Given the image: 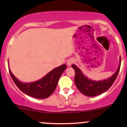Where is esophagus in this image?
Returning <instances> with one entry per match:
<instances>
[{
	"label": "esophagus",
	"mask_w": 127,
	"mask_h": 127,
	"mask_svg": "<svg viewBox=\"0 0 127 127\" xmlns=\"http://www.w3.org/2000/svg\"><path fill=\"white\" fill-rule=\"evenodd\" d=\"M74 60H72V59H69V60H68L67 61V63H66V64H67V65L68 66H71L72 64L73 63H74Z\"/></svg>",
	"instance_id": "esophagus-1"
}]
</instances>
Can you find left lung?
I'll return each mask as SVG.
<instances>
[{"label": "left lung", "mask_w": 127, "mask_h": 127, "mask_svg": "<svg viewBox=\"0 0 127 127\" xmlns=\"http://www.w3.org/2000/svg\"><path fill=\"white\" fill-rule=\"evenodd\" d=\"M121 63V58H119V64L117 71L114 74L107 79L101 80H94L85 76L81 70L75 64L72 65V67L75 72L74 81L79 90L85 96L93 97L99 95L109 89L117 78L119 72Z\"/></svg>", "instance_id": "8db88e82"}]
</instances>
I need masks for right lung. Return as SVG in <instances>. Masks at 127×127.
<instances>
[{
  "label": "right lung",
  "instance_id": "add662e5",
  "mask_svg": "<svg viewBox=\"0 0 127 127\" xmlns=\"http://www.w3.org/2000/svg\"><path fill=\"white\" fill-rule=\"evenodd\" d=\"M66 67V64L61 65L53 69L39 80L31 83H23L20 81L13 74L10 67L8 69L13 80L21 92L33 98L44 99L49 97L53 93L60 76Z\"/></svg>",
  "mask_w": 127,
  "mask_h": 127
}]
</instances>
